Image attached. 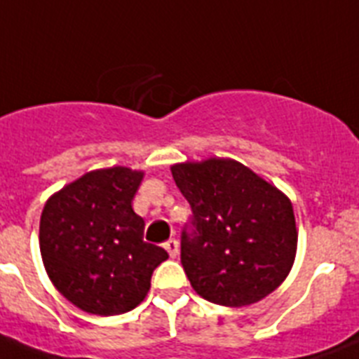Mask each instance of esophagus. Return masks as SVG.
I'll list each match as a JSON object with an SVG mask.
<instances>
[{"mask_svg":"<svg viewBox=\"0 0 359 359\" xmlns=\"http://www.w3.org/2000/svg\"><path fill=\"white\" fill-rule=\"evenodd\" d=\"M164 248H165V252L170 254V257H177V255H179V241L177 239L165 241Z\"/></svg>","mask_w":359,"mask_h":359,"instance_id":"esophagus-1","label":"esophagus"}]
</instances>
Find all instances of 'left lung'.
<instances>
[{
    "label": "left lung",
    "mask_w": 359,
    "mask_h": 359,
    "mask_svg": "<svg viewBox=\"0 0 359 359\" xmlns=\"http://www.w3.org/2000/svg\"><path fill=\"white\" fill-rule=\"evenodd\" d=\"M171 173L194 212L180 237V263L194 290L222 306L272 294L296 259L290 198L231 158L173 164Z\"/></svg>",
    "instance_id": "obj_1"
}]
</instances>
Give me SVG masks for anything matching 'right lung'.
<instances>
[{"label":"right lung","instance_id":"add662e5","mask_svg":"<svg viewBox=\"0 0 359 359\" xmlns=\"http://www.w3.org/2000/svg\"><path fill=\"white\" fill-rule=\"evenodd\" d=\"M144 171L95 170L45 203L40 252L47 276L72 305L96 316L133 310L168 252L144 241V219L131 201Z\"/></svg>","mask_w":359,"mask_h":359}]
</instances>
